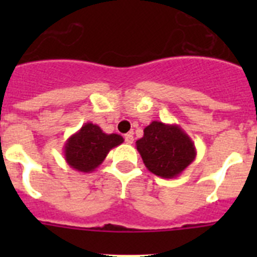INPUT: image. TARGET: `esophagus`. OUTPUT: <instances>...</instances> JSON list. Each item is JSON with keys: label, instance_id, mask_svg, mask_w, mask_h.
<instances>
[{"label": "esophagus", "instance_id": "34e87169", "mask_svg": "<svg viewBox=\"0 0 257 257\" xmlns=\"http://www.w3.org/2000/svg\"><path fill=\"white\" fill-rule=\"evenodd\" d=\"M124 142L127 143V144H133L134 143V134L133 133H128L124 135Z\"/></svg>", "mask_w": 257, "mask_h": 257}]
</instances>
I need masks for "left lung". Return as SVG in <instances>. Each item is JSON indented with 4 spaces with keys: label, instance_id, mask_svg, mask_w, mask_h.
Returning <instances> with one entry per match:
<instances>
[{
    "label": "left lung",
    "instance_id": "1",
    "mask_svg": "<svg viewBox=\"0 0 257 257\" xmlns=\"http://www.w3.org/2000/svg\"><path fill=\"white\" fill-rule=\"evenodd\" d=\"M145 167L162 179L178 178L196 160L194 143L179 124L153 121L136 142Z\"/></svg>",
    "mask_w": 257,
    "mask_h": 257
}]
</instances>
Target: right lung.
I'll return each mask as SVG.
<instances>
[{"label": "right lung", "instance_id": "right-lung-1", "mask_svg": "<svg viewBox=\"0 0 257 257\" xmlns=\"http://www.w3.org/2000/svg\"><path fill=\"white\" fill-rule=\"evenodd\" d=\"M122 143L121 135L105 134L97 124L87 122L65 142V162L76 171L88 174L103 163L110 149Z\"/></svg>", "mask_w": 257, "mask_h": 257}]
</instances>
